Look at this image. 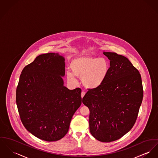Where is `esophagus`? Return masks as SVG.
Returning a JSON list of instances; mask_svg holds the SVG:
<instances>
[{
    "label": "esophagus",
    "instance_id": "esophagus-1",
    "mask_svg": "<svg viewBox=\"0 0 158 158\" xmlns=\"http://www.w3.org/2000/svg\"><path fill=\"white\" fill-rule=\"evenodd\" d=\"M85 94V92H84V91H82V93H81V97L83 98V97H84Z\"/></svg>",
    "mask_w": 158,
    "mask_h": 158
}]
</instances>
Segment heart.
<instances>
[{
	"label": "heart",
	"mask_w": 158,
	"mask_h": 158,
	"mask_svg": "<svg viewBox=\"0 0 158 158\" xmlns=\"http://www.w3.org/2000/svg\"><path fill=\"white\" fill-rule=\"evenodd\" d=\"M70 67L72 72H67V81L76 84V77L82 78V84L86 88L95 89L103 84L109 74V62L104 58L80 56L71 61Z\"/></svg>",
	"instance_id": "heart-1"
}]
</instances>
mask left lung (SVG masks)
<instances>
[{"label":"left lung","instance_id":"obj_1","mask_svg":"<svg viewBox=\"0 0 158 158\" xmlns=\"http://www.w3.org/2000/svg\"><path fill=\"white\" fill-rule=\"evenodd\" d=\"M110 60L108 76L100 87L89 89L82 102L90 111L89 131L101 142L117 140L134 126L143 98L141 74L125 56L103 52Z\"/></svg>","mask_w":158,"mask_h":158}]
</instances>
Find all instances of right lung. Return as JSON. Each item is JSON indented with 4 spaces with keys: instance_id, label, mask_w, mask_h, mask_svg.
I'll return each mask as SVG.
<instances>
[{
    "instance_id": "obj_1",
    "label": "right lung",
    "mask_w": 158,
    "mask_h": 158,
    "mask_svg": "<svg viewBox=\"0 0 158 158\" xmlns=\"http://www.w3.org/2000/svg\"><path fill=\"white\" fill-rule=\"evenodd\" d=\"M65 59L58 53L38 56L24 67L16 89V103L24 127L46 141L61 139L82 103L81 89L64 86Z\"/></svg>"
}]
</instances>
